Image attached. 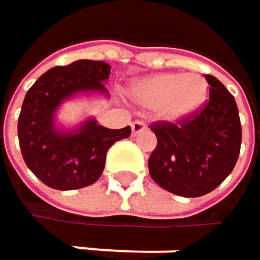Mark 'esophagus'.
I'll return each instance as SVG.
<instances>
[{
  "label": "esophagus",
  "mask_w": 260,
  "mask_h": 260,
  "mask_svg": "<svg viewBox=\"0 0 260 260\" xmlns=\"http://www.w3.org/2000/svg\"><path fill=\"white\" fill-rule=\"evenodd\" d=\"M131 128H132V134L137 135V134H140V132L146 129V123L141 122V120H135V122L131 123Z\"/></svg>",
  "instance_id": "obj_1"
}]
</instances>
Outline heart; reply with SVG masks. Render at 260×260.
Masks as SVG:
<instances>
[{"instance_id":"heart-1","label":"heart","mask_w":260,"mask_h":260,"mask_svg":"<svg viewBox=\"0 0 260 260\" xmlns=\"http://www.w3.org/2000/svg\"><path fill=\"white\" fill-rule=\"evenodd\" d=\"M132 96L140 105L158 110L161 117L181 120L205 104L208 84L197 74H162L137 82L132 87Z\"/></svg>"}]
</instances>
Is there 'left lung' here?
Instances as JSON below:
<instances>
[{"label":"left lung","instance_id":"obj_1","mask_svg":"<svg viewBox=\"0 0 260 260\" xmlns=\"http://www.w3.org/2000/svg\"><path fill=\"white\" fill-rule=\"evenodd\" d=\"M209 99L188 117L153 122L156 147L149 173L161 188L182 197L214 191L234 170L241 150V120L235 98L212 75H205Z\"/></svg>","mask_w":260,"mask_h":260}]
</instances>
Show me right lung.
Here are the masks:
<instances>
[{
	"label": "right lung",
	"mask_w": 260,
	"mask_h": 260,
	"mask_svg": "<svg viewBox=\"0 0 260 260\" xmlns=\"http://www.w3.org/2000/svg\"><path fill=\"white\" fill-rule=\"evenodd\" d=\"M111 66L105 61L78 60L45 72L26 91L18 119V137L26 167L54 189H78L98 181L107 150L128 138L131 126L108 129L88 120L74 134L54 129L58 105L77 91L107 93L104 82Z\"/></svg>",
	"instance_id": "right-lung-1"
}]
</instances>
